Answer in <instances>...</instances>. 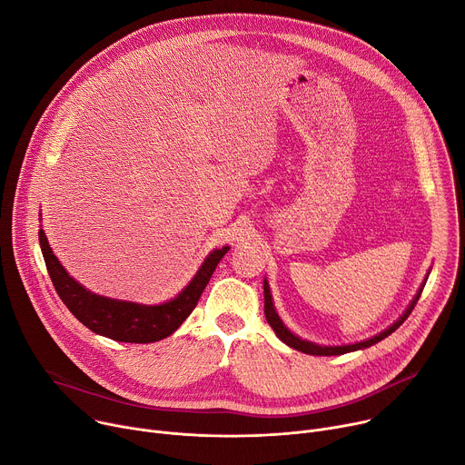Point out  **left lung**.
Instances as JSON below:
<instances>
[{"instance_id":"1","label":"left lung","mask_w":465,"mask_h":465,"mask_svg":"<svg viewBox=\"0 0 465 465\" xmlns=\"http://www.w3.org/2000/svg\"><path fill=\"white\" fill-rule=\"evenodd\" d=\"M424 284H426V277H424V281H422V284H420V289H419V291H417V294L413 296L411 303L408 305V309H406V311L401 314V318H397L395 322H392L387 330L380 331L378 335H374V337H371V339H367V341L353 342V344H342V346H322V344H316V342H311V341H305V339H302V337L294 335L287 326L282 324V320L279 318V314H277V311H275V305H273V300H272V292H270L268 279H264V314H266L268 324L272 326V330H273V331H275V335L279 337V341H282V342L287 344V346H291V348H294V350H298V351L309 353V355H341V353H348V351H355V350L369 348V346H372V344H376V342L383 341L385 337H389V335H391L392 331H395V330H399V328L404 324V320L410 316V312L413 311V307H415L417 300L420 298V292H422V289H424Z\"/></svg>"}]
</instances>
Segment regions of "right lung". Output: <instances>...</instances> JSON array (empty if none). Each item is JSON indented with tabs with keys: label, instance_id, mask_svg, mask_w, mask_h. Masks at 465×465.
Listing matches in <instances>:
<instances>
[{
	"label": "right lung",
	"instance_id": "1",
	"mask_svg": "<svg viewBox=\"0 0 465 465\" xmlns=\"http://www.w3.org/2000/svg\"><path fill=\"white\" fill-rule=\"evenodd\" d=\"M39 242L50 279L68 311L96 335L137 344L162 341L181 328L195 309L218 262L229 252V245L210 252L192 281L173 300L160 305H143L105 298L87 291L74 277H70L57 261L43 229H39Z\"/></svg>",
	"mask_w": 465,
	"mask_h": 465
}]
</instances>
